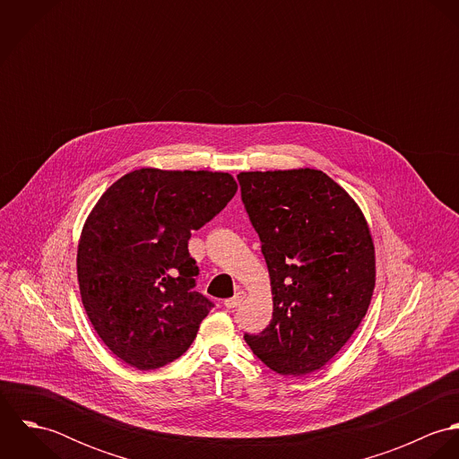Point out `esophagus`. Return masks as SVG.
<instances>
[{"mask_svg": "<svg viewBox=\"0 0 459 459\" xmlns=\"http://www.w3.org/2000/svg\"><path fill=\"white\" fill-rule=\"evenodd\" d=\"M242 302H244V293L240 291V293H237L235 297H231V299H228V300H224V306H226L228 309H235V307H238Z\"/></svg>", "mask_w": 459, "mask_h": 459, "instance_id": "esophagus-1", "label": "esophagus"}]
</instances>
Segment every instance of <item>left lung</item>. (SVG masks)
Returning a JSON list of instances; mask_svg holds the SVG:
<instances>
[{
	"label": "left lung",
	"instance_id": "8db88e82",
	"mask_svg": "<svg viewBox=\"0 0 459 459\" xmlns=\"http://www.w3.org/2000/svg\"><path fill=\"white\" fill-rule=\"evenodd\" d=\"M242 201L260 235L273 313L253 353L302 377L346 344L371 304L375 244L360 206L320 169L242 171Z\"/></svg>",
	"mask_w": 459,
	"mask_h": 459
}]
</instances>
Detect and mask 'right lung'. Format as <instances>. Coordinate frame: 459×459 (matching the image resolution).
<instances>
[{
  "instance_id": "add662e5",
  "label": "right lung",
  "mask_w": 459,
  "mask_h": 459,
  "mask_svg": "<svg viewBox=\"0 0 459 459\" xmlns=\"http://www.w3.org/2000/svg\"><path fill=\"white\" fill-rule=\"evenodd\" d=\"M237 189L230 173L141 168L90 212L77 246L81 300L104 344L132 368H162L193 344L213 304L193 290L189 238Z\"/></svg>"
}]
</instances>
